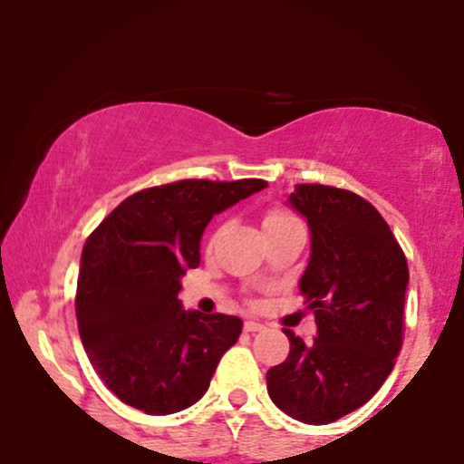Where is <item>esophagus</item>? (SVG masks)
Segmentation results:
<instances>
[{"mask_svg": "<svg viewBox=\"0 0 464 464\" xmlns=\"http://www.w3.org/2000/svg\"><path fill=\"white\" fill-rule=\"evenodd\" d=\"M262 329H264L262 323H255V321H246V323H244V332H248V334L262 332Z\"/></svg>", "mask_w": 464, "mask_h": 464, "instance_id": "34e87169", "label": "esophagus"}]
</instances>
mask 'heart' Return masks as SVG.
I'll use <instances>...</instances> for the list:
<instances>
[{
  "label": "heart",
  "mask_w": 464,
  "mask_h": 464,
  "mask_svg": "<svg viewBox=\"0 0 464 464\" xmlns=\"http://www.w3.org/2000/svg\"><path fill=\"white\" fill-rule=\"evenodd\" d=\"M292 220H295V218L287 214V211L273 209L264 216V231H270V228H275V227L287 225V222H292Z\"/></svg>",
  "instance_id": "heart-1"
}]
</instances>
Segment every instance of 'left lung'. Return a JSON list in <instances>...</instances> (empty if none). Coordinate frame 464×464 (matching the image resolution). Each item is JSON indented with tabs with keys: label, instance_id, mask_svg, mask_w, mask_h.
I'll use <instances>...</instances> for the list:
<instances>
[{
	"label": "left lung",
	"instance_id": "8db88e82",
	"mask_svg": "<svg viewBox=\"0 0 464 464\" xmlns=\"http://www.w3.org/2000/svg\"><path fill=\"white\" fill-rule=\"evenodd\" d=\"M307 220L312 255L299 290L316 338L290 340L285 362L266 372L287 417L324 425L364 406L391 375L403 340L408 262L380 211L347 189L296 185L287 198Z\"/></svg>",
	"mask_w": 464,
	"mask_h": 464
}]
</instances>
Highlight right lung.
<instances>
[{"label": "right lung", "instance_id": "right-lung-1", "mask_svg": "<svg viewBox=\"0 0 464 464\" xmlns=\"http://www.w3.org/2000/svg\"><path fill=\"white\" fill-rule=\"evenodd\" d=\"M266 180L189 179L141 189L84 242L76 290L82 347L102 382L129 406L172 414L194 406L242 321L183 310L180 276L200 264L211 218Z\"/></svg>", "mask_w": 464, "mask_h": 464}]
</instances>
